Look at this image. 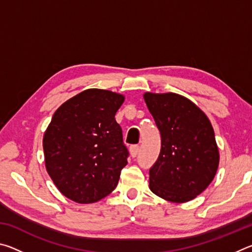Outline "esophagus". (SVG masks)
I'll list each match as a JSON object with an SVG mask.
<instances>
[{
  "mask_svg": "<svg viewBox=\"0 0 252 252\" xmlns=\"http://www.w3.org/2000/svg\"><path fill=\"white\" fill-rule=\"evenodd\" d=\"M130 153H131V156L133 157V158L138 156V153H139V146H136V144H134V146H131V147H130Z\"/></svg>",
  "mask_w": 252,
  "mask_h": 252,
  "instance_id": "1",
  "label": "esophagus"
}]
</instances>
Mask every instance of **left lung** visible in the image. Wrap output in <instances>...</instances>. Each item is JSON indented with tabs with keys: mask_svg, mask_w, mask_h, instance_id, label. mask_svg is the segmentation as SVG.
Masks as SVG:
<instances>
[{
	"mask_svg": "<svg viewBox=\"0 0 252 252\" xmlns=\"http://www.w3.org/2000/svg\"><path fill=\"white\" fill-rule=\"evenodd\" d=\"M161 134V150L149 170L150 190L171 202H187L207 189L219 165L215 131L193 102L177 93H144Z\"/></svg>",
	"mask_w": 252,
	"mask_h": 252,
	"instance_id": "left-lung-1",
	"label": "left lung"
}]
</instances>
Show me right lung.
I'll return each mask as SVG.
<instances>
[{"label": "right lung", "instance_id": "right-lung-1", "mask_svg": "<svg viewBox=\"0 0 252 252\" xmlns=\"http://www.w3.org/2000/svg\"><path fill=\"white\" fill-rule=\"evenodd\" d=\"M119 93L89 89L55 111L43 136L45 168L63 195L93 203L116 189L129 151L114 116Z\"/></svg>", "mask_w": 252, "mask_h": 252}]
</instances>
